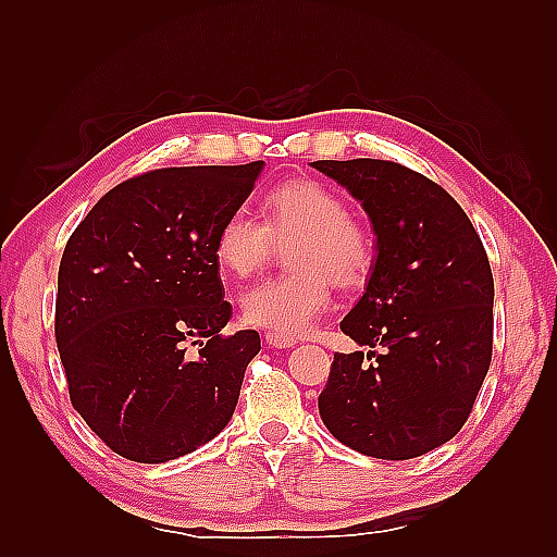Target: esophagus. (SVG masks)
<instances>
[{
	"label": "esophagus",
	"mask_w": 557,
	"mask_h": 557,
	"mask_svg": "<svg viewBox=\"0 0 557 557\" xmlns=\"http://www.w3.org/2000/svg\"><path fill=\"white\" fill-rule=\"evenodd\" d=\"M265 342H268L272 349H289V347L297 345V339L285 337V335H277V333H268Z\"/></svg>",
	"instance_id": "obj_1"
}]
</instances>
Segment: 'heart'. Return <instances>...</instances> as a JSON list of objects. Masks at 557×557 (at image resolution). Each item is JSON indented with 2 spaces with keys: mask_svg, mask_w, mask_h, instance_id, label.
Instances as JSON below:
<instances>
[{
  "mask_svg": "<svg viewBox=\"0 0 557 557\" xmlns=\"http://www.w3.org/2000/svg\"><path fill=\"white\" fill-rule=\"evenodd\" d=\"M289 243L287 260L297 272L253 285L242 297V315L270 333L299 337L327 311L333 282L345 289L363 285L375 263V239L333 188L297 180L268 194L263 224L242 210L224 218L215 258L232 275L248 277Z\"/></svg>",
  "mask_w": 557,
  "mask_h": 557,
  "instance_id": "b5f03b06",
  "label": "heart"
}]
</instances>
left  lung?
<instances>
[{"instance_id":"left-lung-1","label":"left lung","mask_w":557,"mask_h":557,"mask_svg":"<svg viewBox=\"0 0 557 557\" xmlns=\"http://www.w3.org/2000/svg\"><path fill=\"white\" fill-rule=\"evenodd\" d=\"M311 168L345 186L371 220L375 263L339 327L359 347H385L335 354L318 411L361 455L431 453L459 433L488 373V256L457 200L419 172L371 158Z\"/></svg>"}]
</instances>
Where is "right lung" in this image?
<instances>
[{
    "mask_svg": "<svg viewBox=\"0 0 557 557\" xmlns=\"http://www.w3.org/2000/svg\"><path fill=\"white\" fill-rule=\"evenodd\" d=\"M265 162L168 168L104 194L66 242L54 333L71 405L110 449L162 465L230 423L256 330L230 337L215 236Z\"/></svg>",
    "mask_w": 557,
    "mask_h": 557,
    "instance_id": "obj_1",
    "label": "right lung"
}]
</instances>
